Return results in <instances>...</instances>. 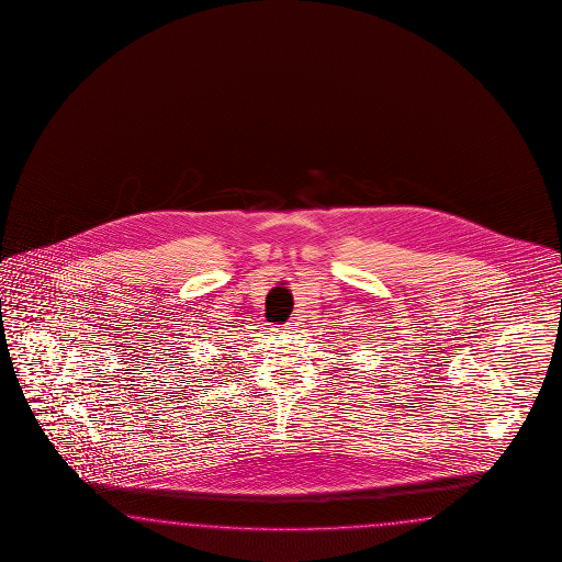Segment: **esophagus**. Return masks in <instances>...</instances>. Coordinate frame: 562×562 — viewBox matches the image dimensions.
<instances>
[{
  "mask_svg": "<svg viewBox=\"0 0 562 562\" xmlns=\"http://www.w3.org/2000/svg\"><path fill=\"white\" fill-rule=\"evenodd\" d=\"M296 329V322H289V324L282 325V331H289V334H292Z\"/></svg>",
  "mask_w": 562,
  "mask_h": 562,
  "instance_id": "1",
  "label": "esophagus"
}]
</instances>
